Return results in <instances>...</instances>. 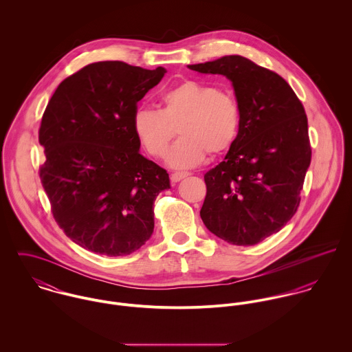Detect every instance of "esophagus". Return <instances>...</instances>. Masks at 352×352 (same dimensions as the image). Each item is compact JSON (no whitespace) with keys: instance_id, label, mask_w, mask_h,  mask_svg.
I'll use <instances>...</instances> for the list:
<instances>
[{"instance_id":"obj_1","label":"esophagus","mask_w":352,"mask_h":352,"mask_svg":"<svg viewBox=\"0 0 352 352\" xmlns=\"http://www.w3.org/2000/svg\"><path fill=\"white\" fill-rule=\"evenodd\" d=\"M187 176H190L188 172H173V173L170 175V180H172L173 183H177V182L183 180V179L187 177Z\"/></svg>"}]
</instances>
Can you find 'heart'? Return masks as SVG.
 Returning a JSON list of instances; mask_svg holds the SVG:
<instances>
[{
  "label": "heart",
  "mask_w": 352,
  "mask_h": 352,
  "mask_svg": "<svg viewBox=\"0 0 352 352\" xmlns=\"http://www.w3.org/2000/svg\"><path fill=\"white\" fill-rule=\"evenodd\" d=\"M134 131L154 158H164L177 133L182 138L169 153V164L177 168L198 165L206 153L229 151L239 138L241 109L228 92L197 80H184L160 96V108H138Z\"/></svg>",
  "instance_id": "heart-1"
}]
</instances>
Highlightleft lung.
Returning a JSON list of instances; mask_svg holds the SVG:
<instances>
[{"label": "left lung", "mask_w": 352, "mask_h": 352, "mask_svg": "<svg viewBox=\"0 0 352 352\" xmlns=\"http://www.w3.org/2000/svg\"><path fill=\"white\" fill-rule=\"evenodd\" d=\"M188 67L229 78L241 109L239 138L204 175L201 221L226 243L254 245L300 206L311 160L305 108L286 80L248 58L226 55Z\"/></svg>", "instance_id": "8db88e82"}]
</instances>
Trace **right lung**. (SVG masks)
Returning <instances> with one entry per match:
<instances>
[{
	"mask_svg": "<svg viewBox=\"0 0 352 352\" xmlns=\"http://www.w3.org/2000/svg\"><path fill=\"white\" fill-rule=\"evenodd\" d=\"M165 73L95 62L65 78L46 107L41 182L58 226L88 251L124 256L151 239L153 204L169 175L140 154L133 118Z\"/></svg>",
	"mask_w": 352,
	"mask_h": 352,
	"instance_id": "add662e5",
	"label": "right lung"
}]
</instances>
